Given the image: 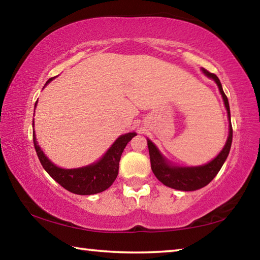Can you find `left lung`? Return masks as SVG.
<instances>
[{
	"instance_id": "left-lung-1",
	"label": "left lung",
	"mask_w": 260,
	"mask_h": 260,
	"mask_svg": "<svg viewBox=\"0 0 260 260\" xmlns=\"http://www.w3.org/2000/svg\"><path fill=\"white\" fill-rule=\"evenodd\" d=\"M202 71L205 73V76L213 79L215 83L218 85V88L221 94L223 102H225V107L227 109L228 119H230V134H228V139L226 141L225 147L219 155L214 158L213 160L202 166H195V167H179V166H172L167 161L164 157L161 156L159 150L156 148L150 140H148V148H149V155H150V162H151V170L156 178L159 180L161 183L165 186L177 189V190H183V191H192L197 190L205 187L214 179L215 175L221 169L223 162L227 159L228 153H230L231 147H232V140H233V128L231 122V110L230 104H228V99L222 90V86L220 83L218 77L213 73H210L208 70L202 69Z\"/></svg>"
}]
</instances>
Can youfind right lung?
Instances as JSON below:
<instances>
[{
	"mask_svg": "<svg viewBox=\"0 0 260 260\" xmlns=\"http://www.w3.org/2000/svg\"><path fill=\"white\" fill-rule=\"evenodd\" d=\"M51 80L52 78H50L47 83ZM35 107H37V103H35ZM135 135L136 133H127L119 136L98 162L71 170L57 167L48 159L41 148L39 147L38 141L35 139V133H33V142L41 165L56 182H58L67 190L77 193V195H93V193L107 190L116 180L118 170H119L121 153L127 143Z\"/></svg>",
	"mask_w": 260,
	"mask_h": 260,
	"instance_id": "right-lung-1",
	"label": "right lung"
}]
</instances>
